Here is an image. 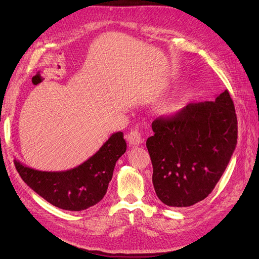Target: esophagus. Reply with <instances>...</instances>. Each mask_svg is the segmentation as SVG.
<instances>
[{
  "label": "esophagus",
  "mask_w": 259,
  "mask_h": 259,
  "mask_svg": "<svg viewBox=\"0 0 259 259\" xmlns=\"http://www.w3.org/2000/svg\"><path fill=\"white\" fill-rule=\"evenodd\" d=\"M126 138L128 140L130 146H132V147L139 146L144 140L143 137H142V134H140V132L138 130H132L127 134Z\"/></svg>",
  "instance_id": "1"
}]
</instances>
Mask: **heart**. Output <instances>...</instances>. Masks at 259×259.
I'll return each mask as SVG.
<instances>
[{
  "label": "heart",
  "mask_w": 259,
  "mask_h": 259,
  "mask_svg": "<svg viewBox=\"0 0 259 259\" xmlns=\"http://www.w3.org/2000/svg\"><path fill=\"white\" fill-rule=\"evenodd\" d=\"M184 108L183 100L178 96H170L164 99L158 107V111L161 115L166 117H174L182 112Z\"/></svg>",
  "instance_id": "1"
}]
</instances>
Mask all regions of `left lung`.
<instances>
[{"label": "left lung", "instance_id": "8db88e82", "mask_svg": "<svg viewBox=\"0 0 259 259\" xmlns=\"http://www.w3.org/2000/svg\"><path fill=\"white\" fill-rule=\"evenodd\" d=\"M147 139L158 198L187 207L213 191L228 165L238 139V121L228 91L214 101L189 104L174 117L152 122Z\"/></svg>", "mask_w": 259, "mask_h": 259}]
</instances>
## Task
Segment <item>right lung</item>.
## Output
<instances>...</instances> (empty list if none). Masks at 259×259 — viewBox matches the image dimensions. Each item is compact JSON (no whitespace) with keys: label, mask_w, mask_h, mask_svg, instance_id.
<instances>
[{"label":"right lung","mask_w":259,"mask_h":259,"mask_svg":"<svg viewBox=\"0 0 259 259\" xmlns=\"http://www.w3.org/2000/svg\"><path fill=\"white\" fill-rule=\"evenodd\" d=\"M126 151L123 133L116 132L79 166L61 171L31 168L15 160V166L31 189L61 209L79 211L103 200L116 161Z\"/></svg>","instance_id":"1"}]
</instances>
